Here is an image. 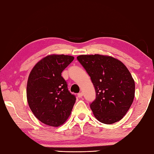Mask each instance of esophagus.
I'll use <instances>...</instances> for the list:
<instances>
[{
	"instance_id": "34e87169",
	"label": "esophagus",
	"mask_w": 154,
	"mask_h": 154,
	"mask_svg": "<svg viewBox=\"0 0 154 154\" xmlns=\"http://www.w3.org/2000/svg\"><path fill=\"white\" fill-rule=\"evenodd\" d=\"M78 97L79 98H82L83 97V93L82 92H79V93L78 94Z\"/></svg>"
}]
</instances>
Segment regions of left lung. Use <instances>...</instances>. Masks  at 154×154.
<instances>
[{"mask_svg":"<svg viewBox=\"0 0 154 154\" xmlns=\"http://www.w3.org/2000/svg\"><path fill=\"white\" fill-rule=\"evenodd\" d=\"M77 59L94 86L97 97L90 106L95 118L104 124L122 119L135 97V81L129 69L109 56L80 55Z\"/></svg>","mask_w":154,"mask_h":154,"instance_id":"obj_1","label":"left lung"}]
</instances>
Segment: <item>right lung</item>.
<instances>
[{
    "label": "right lung",
    "mask_w": 154,
    "mask_h": 154,
    "mask_svg": "<svg viewBox=\"0 0 154 154\" xmlns=\"http://www.w3.org/2000/svg\"><path fill=\"white\" fill-rule=\"evenodd\" d=\"M74 57L51 54L39 61L29 74L27 102L37 119L51 127H59L70 115L76 97L68 89L62 72Z\"/></svg>",
    "instance_id": "right-lung-1"
}]
</instances>
